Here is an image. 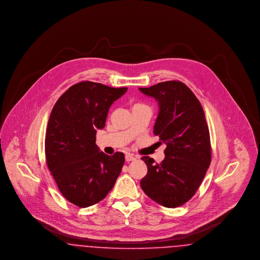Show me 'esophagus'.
<instances>
[{"mask_svg": "<svg viewBox=\"0 0 260 260\" xmlns=\"http://www.w3.org/2000/svg\"><path fill=\"white\" fill-rule=\"evenodd\" d=\"M135 160H136V158L134 157V155H132V154H126L125 155V161H135Z\"/></svg>", "mask_w": 260, "mask_h": 260, "instance_id": "34e87169", "label": "esophagus"}]
</instances>
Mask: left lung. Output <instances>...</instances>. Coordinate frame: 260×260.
<instances>
[{"mask_svg":"<svg viewBox=\"0 0 260 260\" xmlns=\"http://www.w3.org/2000/svg\"><path fill=\"white\" fill-rule=\"evenodd\" d=\"M139 90L159 104L154 134L165 143V159L142 157L147 174L140 180L144 193L166 208L182 206L201 185L211 161L210 132L193 91L179 81L161 82Z\"/></svg>","mask_w":260,"mask_h":260,"instance_id":"obj_1","label":"left lung"}]
</instances>
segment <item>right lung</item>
Wrapping results in <instances>:
<instances>
[{"label": "right lung", "instance_id": "right-lung-1", "mask_svg": "<svg viewBox=\"0 0 260 260\" xmlns=\"http://www.w3.org/2000/svg\"><path fill=\"white\" fill-rule=\"evenodd\" d=\"M126 89L81 82L51 110L45 139L47 165L63 197L79 208L105 198L121 173L124 154L106 155L95 144V136L105 126L113 102Z\"/></svg>", "mask_w": 260, "mask_h": 260}]
</instances>
